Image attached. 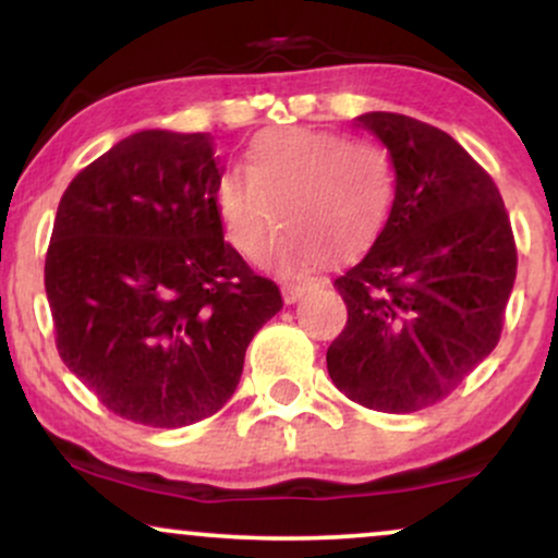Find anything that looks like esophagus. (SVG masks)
<instances>
[{
	"label": "esophagus",
	"instance_id": "esophagus-1",
	"mask_svg": "<svg viewBox=\"0 0 558 558\" xmlns=\"http://www.w3.org/2000/svg\"><path fill=\"white\" fill-rule=\"evenodd\" d=\"M312 291V283H283V301L286 304H296V301L304 296V293Z\"/></svg>",
	"mask_w": 558,
	"mask_h": 558
}]
</instances>
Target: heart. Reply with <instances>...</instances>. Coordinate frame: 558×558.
<instances>
[{
	"instance_id": "1",
	"label": "heart",
	"mask_w": 558,
	"mask_h": 558,
	"mask_svg": "<svg viewBox=\"0 0 558 558\" xmlns=\"http://www.w3.org/2000/svg\"><path fill=\"white\" fill-rule=\"evenodd\" d=\"M243 169L217 181V215L230 246L252 257L280 209L286 226L262 252V265L278 272L304 270L328 252L338 259L360 254L396 202L393 159L369 138L272 128L252 141Z\"/></svg>"
}]
</instances>
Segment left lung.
Masks as SVG:
<instances>
[{"label": "left lung", "instance_id": "obj_1", "mask_svg": "<svg viewBox=\"0 0 558 558\" xmlns=\"http://www.w3.org/2000/svg\"><path fill=\"white\" fill-rule=\"evenodd\" d=\"M356 123L388 146L396 202L373 248L332 283L349 319L328 373L362 407L420 412L496 349L517 243L493 178L448 133L396 112Z\"/></svg>", "mask_w": 558, "mask_h": 558}]
</instances>
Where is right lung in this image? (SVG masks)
<instances>
[{
    "instance_id": "add662e5",
    "label": "right lung",
    "mask_w": 558,
    "mask_h": 558,
    "mask_svg": "<svg viewBox=\"0 0 558 558\" xmlns=\"http://www.w3.org/2000/svg\"><path fill=\"white\" fill-rule=\"evenodd\" d=\"M209 133L141 131L70 181L44 265L57 351L118 417L185 427L233 396L283 310L222 239Z\"/></svg>"
}]
</instances>
